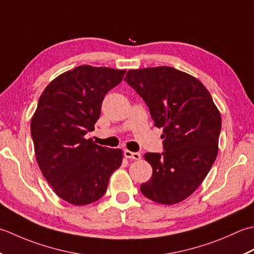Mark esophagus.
<instances>
[{
  "instance_id": "1",
  "label": "esophagus",
  "mask_w": 254,
  "mask_h": 254,
  "mask_svg": "<svg viewBox=\"0 0 254 254\" xmlns=\"http://www.w3.org/2000/svg\"><path fill=\"white\" fill-rule=\"evenodd\" d=\"M124 154H125V157L127 159H132V160H140L141 159V154L139 152H131V151H129V150H125Z\"/></svg>"
}]
</instances>
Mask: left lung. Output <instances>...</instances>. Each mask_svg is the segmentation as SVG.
<instances>
[{"instance_id": "left-lung-1", "label": "left lung", "mask_w": 254, "mask_h": 254, "mask_svg": "<svg viewBox=\"0 0 254 254\" xmlns=\"http://www.w3.org/2000/svg\"><path fill=\"white\" fill-rule=\"evenodd\" d=\"M125 80L149 107L154 126L163 129L162 153H146L152 177L140 186L147 198L173 205L203 182L218 153L221 116L201 82L172 68L129 70Z\"/></svg>"}]
</instances>
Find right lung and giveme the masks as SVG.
I'll list each match as a JSON object with an SVG mask.
<instances>
[{
	"mask_svg": "<svg viewBox=\"0 0 254 254\" xmlns=\"http://www.w3.org/2000/svg\"><path fill=\"white\" fill-rule=\"evenodd\" d=\"M125 73L79 65L57 76L39 97L30 122L36 160L54 192L72 205L103 197L111 175L121 167V149L101 147L84 134L94 130L104 96Z\"/></svg>",
	"mask_w": 254,
	"mask_h": 254,
	"instance_id": "1",
	"label": "right lung"
}]
</instances>
